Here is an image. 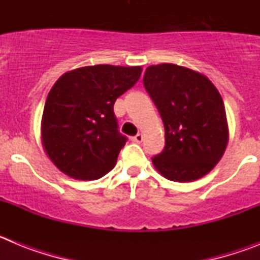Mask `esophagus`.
<instances>
[{
  "mask_svg": "<svg viewBox=\"0 0 260 260\" xmlns=\"http://www.w3.org/2000/svg\"><path fill=\"white\" fill-rule=\"evenodd\" d=\"M132 141L135 142V143H141L142 141H143V135L142 134H137L135 137L132 138Z\"/></svg>",
  "mask_w": 260,
  "mask_h": 260,
  "instance_id": "1",
  "label": "esophagus"
}]
</instances>
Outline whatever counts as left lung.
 I'll return each mask as SVG.
<instances>
[{"label":"left lung","mask_w":260,"mask_h":260,"mask_svg":"<svg viewBox=\"0 0 260 260\" xmlns=\"http://www.w3.org/2000/svg\"><path fill=\"white\" fill-rule=\"evenodd\" d=\"M143 84L165 128V147L152 157L157 172L191 182L212 171L228 144L224 102L206 75L174 63L148 66Z\"/></svg>","instance_id":"obj_1"}]
</instances>
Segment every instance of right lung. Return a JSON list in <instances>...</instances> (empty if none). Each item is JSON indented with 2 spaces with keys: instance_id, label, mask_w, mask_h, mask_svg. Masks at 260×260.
<instances>
[{
  "instance_id": "right-lung-1",
  "label": "right lung",
  "mask_w": 260,
  "mask_h": 260,
  "mask_svg": "<svg viewBox=\"0 0 260 260\" xmlns=\"http://www.w3.org/2000/svg\"><path fill=\"white\" fill-rule=\"evenodd\" d=\"M141 74V66L95 65L59 77L45 102L41 143L62 173L91 181L113 169L127 141L118 133L114 102Z\"/></svg>"
}]
</instances>
